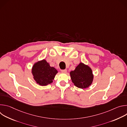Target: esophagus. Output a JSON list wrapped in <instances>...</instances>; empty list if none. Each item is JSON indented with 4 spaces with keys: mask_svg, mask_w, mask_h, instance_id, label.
Listing matches in <instances>:
<instances>
[{
    "mask_svg": "<svg viewBox=\"0 0 127 127\" xmlns=\"http://www.w3.org/2000/svg\"><path fill=\"white\" fill-rule=\"evenodd\" d=\"M61 71L62 72V73H66V72H67V69L61 70Z\"/></svg>",
    "mask_w": 127,
    "mask_h": 127,
    "instance_id": "esophagus-1",
    "label": "esophagus"
}]
</instances>
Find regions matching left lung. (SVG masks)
<instances>
[{
  "instance_id": "1",
  "label": "left lung",
  "mask_w": 127,
  "mask_h": 127,
  "mask_svg": "<svg viewBox=\"0 0 127 127\" xmlns=\"http://www.w3.org/2000/svg\"><path fill=\"white\" fill-rule=\"evenodd\" d=\"M70 75L74 85L81 89L87 88L91 85L94 77L92 68L82 62L76 67L74 70L70 71Z\"/></svg>"
}]
</instances>
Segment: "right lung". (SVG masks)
<instances>
[{"mask_svg": "<svg viewBox=\"0 0 127 127\" xmlns=\"http://www.w3.org/2000/svg\"><path fill=\"white\" fill-rule=\"evenodd\" d=\"M58 71L51 67L45 59L35 62L32 68L33 78L38 84L46 86L53 82Z\"/></svg>", "mask_w": 127, "mask_h": 127, "instance_id": "obj_1", "label": "right lung"}]
</instances>
